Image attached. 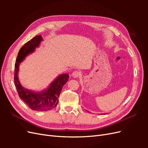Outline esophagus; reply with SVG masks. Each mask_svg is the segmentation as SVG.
Wrapping results in <instances>:
<instances>
[{"mask_svg": "<svg viewBox=\"0 0 148 148\" xmlns=\"http://www.w3.org/2000/svg\"><path fill=\"white\" fill-rule=\"evenodd\" d=\"M81 73H80L79 71H74L72 73V77L74 78H78Z\"/></svg>", "mask_w": 148, "mask_h": 148, "instance_id": "1", "label": "esophagus"}]
</instances>
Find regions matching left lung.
<instances>
[{
    "instance_id": "left-lung-1",
    "label": "left lung",
    "mask_w": 148,
    "mask_h": 148,
    "mask_svg": "<svg viewBox=\"0 0 148 148\" xmlns=\"http://www.w3.org/2000/svg\"><path fill=\"white\" fill-rule=\"evenodd\" d=\"M86 111H87V110H86Z\"/></svg>"
}]
</instances>
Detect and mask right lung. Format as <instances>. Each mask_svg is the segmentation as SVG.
<instances>
[{
	"instance_id": "1",
	"label": "right lung",
	"mask_w": 148,
	"mask_h": 148,
	"mask_svg": "<svg viewBox=\"0 0 148 148\" xmlns=\"http://www.w3.org/2000/svg\"><path fill=\"white\" fill-rule=\"evenodd\" d=\"M42 40L41 35H38L25 43L20 49L15 64L14 82L18 96L31 109L36 111H47L56 107L62 89L69 78V74L60 75L47 89L39 92L28 90L21 86L18 77L19 65L26 56L39 47Z\"/></svg>"
}]
</instances>
